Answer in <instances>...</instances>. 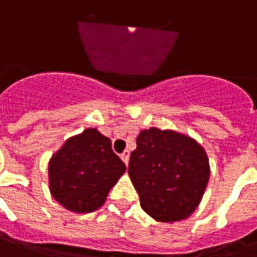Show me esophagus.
<instances>
[{"label":"esophagus","instance_id":"34e87169","mask_svg":"<svg viewBox=\"0 0 257 257\" xmlns=\"http://www.w3.org/2000/svg\"><path fill=\"white\" fill-rule=\"evenodd\" d=\"M121 160L124 161L125 165H128V163H129V152H128V151H125L124 153H121Z\"/></svg>","mask_w":257,"mask_h":257}]
</instances>
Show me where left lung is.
<instances>
[{
	"instance_id": "obj_1",
	"label": "left lung",
	"mask_w": 257,
	"mask_h": 257,
	"mask_svg": "<svg viewBox=\"0 0 257 257\" xmlns=\"http://www.w3.org/2000/svg\"><path fill=\"white\" fill-rule=\"evenodd\" d=\"M128 173L141 208L161 223L187 219L199 205L209 180L207 153L193 139L151 128L141 131Z\"/></svg>"
}]
</instances>
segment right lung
<instances>
[{
	"label": "right lung",
	"instance_id": "obj_1",
	"mask_svg": "<svg viewBox=\"0 0 257 257\" xmlns=\"http://www.w3.org/2000/svg\"><path fill=\"white\" fill-rule=\"evenodd\" d=\"M125 169L108 137L97 129H85L66 140L50 159V192L66 209L89 213L105 203Z\"/></svg>",
	"mask_w": 257,
	"mask_h": 257
}]
</instances>
